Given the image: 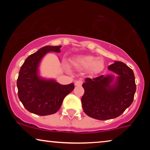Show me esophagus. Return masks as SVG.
I'll list each match as a JSON object with an SVG mask.
<instances>
[{"label":"esophagus","instance_id":"1","mask_svg":"<svg viewBox=\"0 0 150 150\" xmlns=\"http://www.w3.org/2000/svg\"><path fill=\"white\" fill-rule=\"evenodd\" d=\"M83 83V81H81V80H78L75 82V85L76 86H81L82 85V84Z\"/></svg>","mask_w":150,"mask_h":150}]
</instances>
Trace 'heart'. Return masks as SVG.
<instances>
[{
  "label": "heart",
  "mask_w": 150,
  "mask_h": 150,
  "mask_svg": "<svg viewBox=\"0 0 150 150\" xmlns=\"http://www.w3.org/2000/svg\"><path fill=\"white\" fill-rule=\"evenodd\" d=\"M73 63L81 68L90 69L93 72H98L104 67L103 61L93 56L78 57L74 59Z\"/></svg>",
  "instance_id": "heart-1"
}]
</instances>
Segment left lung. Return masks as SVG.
<instances>
[{
	"label": "left lung",
	"instance_id": "1",
	"mask_svg": "<svg viewBox=\"0 0 150 150\" xmlns=\"http://www.w3.org/2000/svg\"><path fill=\"white\" fill-rule=\"evenodd\" d=\"M108 69L119 75L114 85H110L113 77L103 75L93 79L87 78L83 85V110L96 120H108L121 115L132 103L136 92L134 72L128 65L115 61Z\"/></svg>",
	"mask_w": 150,
	"mask_h": 150
}]
</instances>
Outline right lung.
<instances>
[{
	"instance_id": "add662e5",
	"label": "right lung",
	"mask_w": 150,
	"mask_h": 150,
	"mask_svg": "<svg viewBox=\"0 0 150 150\" xmlns=\"http://www.w3.org/2000/svg\"><path fill=\"white\" fill-rule=\"evenodd\" d=\"M61 46H44L28 57L20 67L17 80L18 98L32 113L44 116L58 111L65 96L74 89L73 83L62 85L38 76V67L47 52H60Z\"/></svg>"
}]
</instances>
